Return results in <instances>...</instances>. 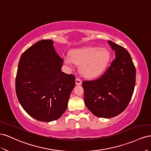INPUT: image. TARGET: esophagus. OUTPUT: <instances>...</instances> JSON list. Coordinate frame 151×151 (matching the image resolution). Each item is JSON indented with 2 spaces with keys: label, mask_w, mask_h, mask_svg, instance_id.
<instances>
[{
  "label": "esophagus",
  "mask_w": 151,
  "mask_h": 151,
  "mask_svg": "<svg viewBox=\"0 0 151 151\" xmlns=\"http://www.w3.org/2000/svg\"><path fill=\"white\" fill-rule=\"evenodd\" d=\"M75 83H76V85H80L81 84V83H82V81H81L80 78H76V80H75Z\"/></svg>",
  "instance_id": "34e87169"
}]
</instances>
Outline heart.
Returning a JSON list of instances; mask_svg holds the SVG:
<instances>
[{"label":"heart","mask_w":151,"mask_h":151,"mask_svg":"<svg viewBox=\"0 0 151 151\" xmlns=\"http://www.w3.org/2000/svg\"><path fill=\"white\" fill-rule=\"evenodd\" d=\"M111 55L106 49L86 47L72 50L70 56L65 59L67 64L75 63L80 65L81 74L86 78H92L102 75L108 67Z\"/></svg>","instance_id":"1"}]
</instances>
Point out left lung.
Returning a JSON list of instances; mask_svg holds the SVG:
<instances>
[{
    "label": "left lung",
    "mask_w": 151,
    "mask_h": 151,
    "mask_svg": "<svg viewBox=\"0 0 151 151\" xmlns=\"http://www.w3.org/2000/svg\"><path fill=\"white\" fill-rule=\"evenodd\" d=\"M115 59L99 78L83 81L84 101L91 113L111 118L127 108L134 91L136 70L130 54L123 47L109 40Z\"/></svg>",
    "instance_id": "left-lung-1"
}]
</instances>
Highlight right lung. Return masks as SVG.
<instances>
[{
    "mask_svg": "<svg viewBox=\"0 0 151 151\" xmlns=\"http://www.w3.org/2000/svg\"><path fill=\"white\" fill-rule=\"evenodd\" d=\"M51 40L37 42L20 58L16 93L24 110L34 119L50 122L65 112L75 76L61 71L63 59Z\"/></svg>",
    "mask_w": 151,
    "mask_h": 151,
    "instance_id": "right-lung-1",
    "label": "right lung"
}]
</instances>
